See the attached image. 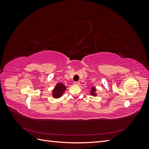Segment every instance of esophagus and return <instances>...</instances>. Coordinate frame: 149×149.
Returning <instances> with one entry per match:
<instances>
[{
  "mask_svg": "<svg viewBox=\"0 0 149 149\" xmlns=\"http://www.w3.org/2000/svg\"><path fill=\"white\" fill-rule=\"evenodd\" d=\"M74 84H75V85H79L80 84V82H79V81H74Z\"/></svg>",
  "mask_w": 149,
  "mask_h": 149,
  "instance_id": "obj_1",
  "label": "esophagus"
}]
</instances>
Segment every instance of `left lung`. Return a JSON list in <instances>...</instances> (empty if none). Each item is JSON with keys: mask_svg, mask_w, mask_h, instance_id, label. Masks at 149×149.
I'll return each mask as SVG.
<instances>
[{"mask_svg": "<svg viewBox=\"0 0 149 149\" xmlns=\"http://www.w3.org/2000/svg\"><path fill=\"white\" fill-rule=\"evenodd\" d=\"M96 89H95V88L94 87H92L91 88V95H93V96H96Z\"/></svg>", "mask_w": 149, "mask_h": 149, "instance_id": "obj_1", "label": "left lung"}]
</instances>
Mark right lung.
<instances>
[{"instance_id": "add662e5", "label": "right lung", "mask_w": 149, "mask_h": 149, "mask_svg": "<svg viewBox=\"0 0 149 149\" xmlns=\"http://www.w3.org/2000/svg\"><path fill=\"white\" fill-rule=\"evenodd\" d=\"M66 90L65 85L62 83H58L52 91L53 97L55 98L60 97Z\"/></svg>"}]
</instances>
